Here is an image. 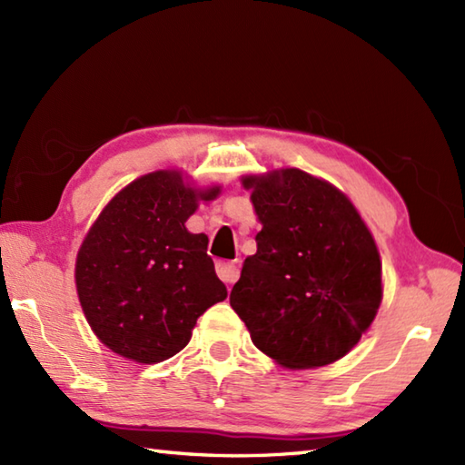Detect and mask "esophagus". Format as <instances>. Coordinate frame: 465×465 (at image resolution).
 <instances>
[{"label":"esophagus","instance_id":"34e87169","mask_svg":"<svg viewBox=\"0 0 465 465\" xmlns=\"http://www.w3.org/2000/svg\"><path fill=\"white\" fill-rule=\"evenodd\" d=\"M215 270H217V275H220V280L227 285L235 283L240 278V270L238 265H235V262H217Z\"/></svg>","mask_w":465,"mask_h":465}]
</instances>
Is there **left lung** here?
<instances>
[{
    "instance_id": "8db88e82",
    "label": "left lung",
    "mask_w": 465,
    "mask_h": 465,
    "mask_svg": "<svg viewBox=\"0 0 465 465\" xmlns=\"http://www.w3.org/2000/svg\"><path fill=\"white\" fill-rule=\"evenodd\" d=\"M262 222L230 303L255 348L285 368L343 358L381 302V262L340 190L302 170L245 177Z\"/></svg>"
}]
</instances>
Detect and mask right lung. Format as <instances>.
<instances>
[{
    "mask_svg": "<svg viewBox=\"0 0 465 465\" xmlns=\"http://www.w3.org/2000/svg\"><path fill=\"white\" fill-rule=\"evenodd\" d=\"M217 193L155 172L124 187L97 217L77 253L75 283L87 322L112 351L140 363L172 358L197 318L225 300L207 235L185 230L197 202Z\"/></svg>",
    "mask_w": 465,
    "mask_h": 465,
    "instance_id": "obj_1",
    "label": "right lung"
}]
</instances>
